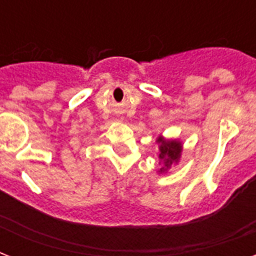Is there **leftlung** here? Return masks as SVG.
I'll use <instances>...</instances> for the list:
<instances>
[{"instance_id": "1", "label": "left lung", "mask_w": 256, "mask_h": 256, "mask_svg": "<svg viewBox=\"0 0 256 256\" xmlns=\"http://www.w3.org/2000/svg\"><path fill=\"white\" fill-rule=\"evenodd\" d=\"M160 144V160L162 168L160 172H166L174 164H178L180 154H182V142L176 140H166L164 136H160L156 140Z\"/></svg>"}]
</instances>
